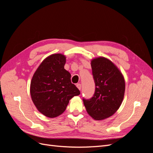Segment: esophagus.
<instances>
[{
    "mask_svg": "<svg viewBox=\"0 0 153 153\" xmlns=\"http://www.w3.org/2000/svg\"><path fill=\"white\" fill-rule=\"evenodd\" d=\"M76 87H77V88L79 90H81V88H82V85H81V84H76Z\"/></svg>",
    "mask_w": 153,
    "mask_h": 153,
    "instance_id": "esophagus-1",
    "label": "esophagus"
}]
</instances>
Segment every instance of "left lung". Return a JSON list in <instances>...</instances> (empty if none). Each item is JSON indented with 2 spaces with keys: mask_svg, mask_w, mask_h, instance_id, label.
<instances>
[{
  "mask_svg": "<svg viewBox=\"0 0 153 153\" xmlns=\"http://www.w3.org/2000/svg\"><path fill=\"white\" fill-rule=\"evenodd\" d=\"M92 73L95 92L90 99L83 98L87 113L96 120L112 115L123 100L125 82L122 73L105 57L92 60Z\"/></svg>",
  "mask_w": 153,
  "mask_h": 153,
  "instance_id": "8db88e82",
  "label": "left lung"
}]
</instances>
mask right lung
Listing matches in <instances>:
<instances>
[{"label":"right lung","mask_w":153,"mask_h":153,"mask_svg":"<svg viewBox=\"0 0 153 153\" xmlns=\"http://www.w3.org/2000/svg\"><path fill=\"white\" fill-rule=\"evenodd\" d=\"M66 57L57 53L46 58L37 69L30 84V95L36 108L53 118L65 111L73 96L80 94L64 69Z\"/></svg>","instance_id":"1"}]
</instances>
